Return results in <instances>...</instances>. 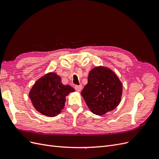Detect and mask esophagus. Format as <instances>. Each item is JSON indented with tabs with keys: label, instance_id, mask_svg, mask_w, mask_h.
I'll list each match as a JSON object with an SVG mask.
<instances>
[{
	"label": "esophagus",
	"instance_id": "1",
	"mask_svg": "<svg viewBox=\"0 0 159 159\" xmlns=\"http://www.w3.org/2000/svg\"><path fill=\"white\" fill-rule=\"evenodd\" d=\"M82 85H75V87H74V88H75V89L77 91H78V92H80V91H81V89H82Z\"/></svg>",
	"mask_w": 159,
	"mask_h": 159
}]
</instances>
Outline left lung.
<instances>
[{"label": "left lung", "instance_id": "obj_1", "mask_svg": "<svg viewBox=\"0 0 159 159\" xmlns=\"http://www.w3.org/2000/svg\"><path fill=\"white\" fill-rule=\"evenodd\" d=\"M122 92V84L117 75L108 68L98 66L89 72L88 84L81 95L91 112L103 115L117 107Z\"/></svg>", "mask_w": 159, "mask_h": 159}]
</instances>
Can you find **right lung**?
Instances as JSON below:
<instances>
[{
  "label": "right lung",
  "mask_w": 159,
  "mask_h": 159,
  "mask_svg": "<svg viewBox=\"0 0 159 159\" xmlns=\"http://www.w3.org/2000/svg\"><path fill=\"white\" fill-rule=\"evenodd\" d=\"M74 91L70 85L61 84L59 75L50 72L36 81L29 97L38 112L48 117H55L64 109L66 96Z\"/></svg>",
  "instance_id": "obj_1"
}]
</instances>
